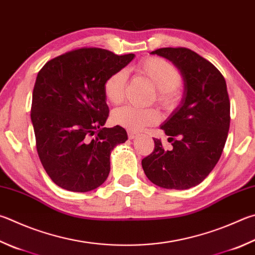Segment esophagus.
Instances as JSON below:
<instances>
[{"label":"esophagus","mask_w":255,"mask_h":255,"mask_svg":"<svg viewBox=\"0 0 255 255\" xmlns=\"http://www.w3.org/2000/svg\"><path fill=\"white\" fill-rule=\"evenodd\" d=\"M137 135H138V132H136V131H132V130H129L128 131V138H129V139H133V138L137 137Z\"/></svg>","instance_id":"34e87169"}]
</instances>
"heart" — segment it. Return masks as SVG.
I'll use <instances>...</instances> for the list:
<instances>
[{"label": "heart", "mask_w": 255, "mask_h": 255, "mask_svg": "<svg viewBox=\"0 0 255 255\" xmlns=\"http://www.w3.org/2000/svg\"><path fill=\"white\" fill-rule=\"evenodd\" d=\"M135 70L146 77L156 88V101L163 107H172L177 103L182 85V76L173 64L157 57L142 60L137 64ZM127 75L124 70L112 73L104 83V94L108 103L120 104L124 99ZM113 123L127 128L129 130H139L146 126L159 123L160 114L154 108H137L133 106H124L115 109L112 114Z\"/></svg>", "instance_id": "obj_1"}]
</instances>
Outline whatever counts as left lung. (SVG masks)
I'll return each mask as SVG.
<instances>
[{
  "mask_svg": "<svg viewBox=\"0 0 255 255\" xmlns=\"http://www.w3.org/2000/svg\"><path fill=\"white\" fill-rule=\"evenodd\" d=\"M151 54L168 59L177 67L184 80V95L160 126L173 148L165 150L160 139L154 138V151L141 160V166L157 186L187 189L207 177L223 151L231 119L228 88L215 66L192 50L161 48Z\"/></svg>",
  "mask_w": 255,
  "mask_h": 255,
  "instance_id": "1",
  "label": "left lung"
}]
</instances>
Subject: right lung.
I'll return each mask as SVG.
<instances>
[{"label": "right lung", "mask_w": 255, "mask_h": 255, "mask_svg": "<svg viewBox=\"0 0 255 255\" xmlns=\"http://www.w3.org/2000/svg\"><path fill=\"white\" fill-rule=\"evenodd\" d=\"M135 58L81 48L44 64L32 95L31 120L43 168L59 187L89 192L110 172V154L128 139L123 127H104L109 108L104 83Z\"/></svg>", "instance_id": "1"}]
</instances>
